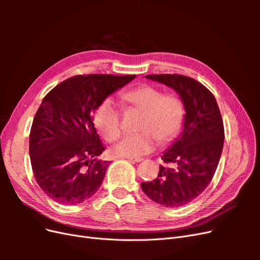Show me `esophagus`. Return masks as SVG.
<instances>
[{"mask_svg":"<svg viewBox=\"0 0 260 260\" xmlns=\"http://www.w3.org/2000/svg\"><path fill=\"white\" fill-rule=\"evenodd\" d=\"M129 161H133V162H140L142 161L143 158H140V157H137V158H132V157H129V158H127Z\"/></svg>","mask_w":260,"mask_h":260,"instance_id":"esophagus-1","label":"esophagus"}]
</instances>
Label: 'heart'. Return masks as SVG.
I'll use <instances>...</instances> for the list:
<instances>
[{
	"label": "heart",
	"instance_id": "obj_1",
	"mask_svg": "<svg viewBox=\"0 0 260 260\" xmlns=\"http://www.w3.org/2000/svg\"><path fill=\"white\" fill-rule=\"evenodd\" d=\"M123 100L143 113L137 135L125 136L114 147V153L122 157H138L152 152L159 143L174 140L181 129L184 108L175 94L164 92L152 85H142L127 92ZM94 123L105 140L113 142L121 135L120 109L114 101L105 100L94 115Z\"/></svg>",
	"mask_w": 260,
	"mask_h": 260
}]
</instances>
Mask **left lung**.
<instances>
[{"mask_svg": "<svg viewBox=\"0 0 260 260\" xmlns=\"http://www.w3.org/2000/svg\"><path fill=\"white\" fill-rule=\"evenodd\" d=\"M146 79L175 90L182 101L185 115L183 130L167 151L151 182H142V191L165 207H180L201 195L214 177L222 153L224 130L215 96L201 82L181 75H148Z\"/></svg>", "mask_w": 260, "mask_h": 260, "instance_id": "8db88e82", "label": "left lung"}]
</instances>
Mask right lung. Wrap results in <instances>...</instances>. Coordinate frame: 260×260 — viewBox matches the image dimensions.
I'll list each match as a JSON object with an SVG mask.
<instances>
[{
    "instance_id": "obj_1",
    "label": "right lung",
    "mask_w": 260,
    "mask_h": 260,
    "mask_svg": "<svg viewBox=\"0 0 260 260\" xmlns=\"http://www.w3.org/2000/svg\"><path fill=\"white\" fill-rule=\"evenodd\" d=\"M137 76H75L46 94L31 125L29 155L42 191L55 202L77 205L95 194L109 162L93 114Z\"/></svg>"
}]
</instances>
